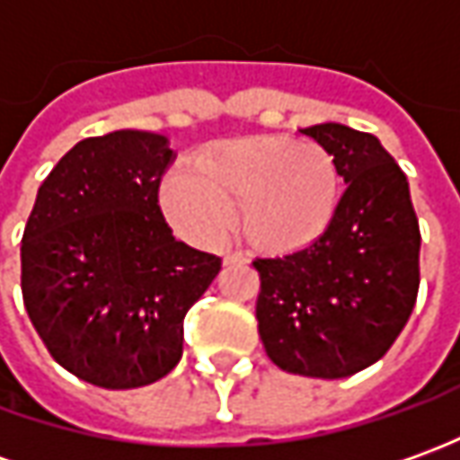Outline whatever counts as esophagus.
Here are the masks:
<instances>
[{
  "instance_id": "1",
  "label": "esophagus",
  "mask_w": 460,
  "mask_h": 460,
  "mask_svg": "<svg viewBox=\"0 0 460 460\" xmlns=\"http://www.w3.org/2000/svg\"><path fill=\"white\" fill-rule=\"evenodd\" d=\"M240 261H245L243 252H230V255H225V263H240Z\"/></svg>"
}]
</instances>
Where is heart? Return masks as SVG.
<instances>
[{"label":"heart","instance_id":"obj_1","mask_svg":"<svg viewBox=\"0 0 460 460\" xmlns=\"http://www.w3.org/2000/svg\"><path fill=\"white\" fill-rule=\"evenodd\" d=\"M339 199V169L316 144L261 137L202 151L162 190L169 223L205 248L237 230L255 248L294 251L322 235Z\"/></svg>","mask_w":460,"mask_h":460}]
</instances>
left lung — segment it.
I'll use <instances>...</instances> for the list:
<instances>
[{
  "label": "left lung",
  "mask_w": 460,
  "mask_h": 460,
  "mask_svg": "<svg viewBox=\"0 0 460 460\" xmlns=\"http://www.w3.org/2000/svg\"><path fill=\"white\" fill-rule=\"evenodd\" d=\"M334 156L347 190L314 243L255 258L258 334L283 372L339 380L375 365L408 323L420 286V227L408 177L372 134L301 128Z\"/></svg>",
  "instance_id": "obj_1"
}]
</instances>
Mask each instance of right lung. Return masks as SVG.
I'll list each match as a JSON object with an SVG mask.
<instances>
[{
  "instance_id": "1",
  "label": "right lung",
  "mask_w": 460,
  "mask_h": 460,
  "mask_svg": "<svg viewBox=\"0 0 460 460\" xmlns=\"http://www.w3.org/2000/svg\"><path fill=\"white\" fill-rule=\"evenodd\" d=\"M169 138L123 128L78 141L37 190L22 235V298L58 365L106 390L162 380L217 255L172 235L159 184Z\"/></svg>"
}]
</instances>
